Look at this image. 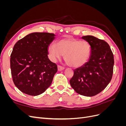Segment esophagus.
Segmentation results:
<instances>
[{
	"label": "esophagus",
	"mask_w": 126,
	"mask_h": 126,
	"mask_svg": "<svg viewBox=\"0 0 126 126\" xmlns=\"http://www.w3.org/2000/svg\"><path fill=\"white\" fill-rule=\"evenodd\" d=\"M64 69V67L62 66H60V65H58V70L59 71H62V70H63V69Z\"/></svg>",
	"instance_id": "esophagus-1"
}]
</instances>
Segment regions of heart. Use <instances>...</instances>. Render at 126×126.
Returning a JSON list of instances; mask_svg holds the SVG:
<instances>
[{
    "label": "heart",
    "mask_w": 126,
    "mask_h": 126,
    "mask_svg": "<svg viewBox=\"0 0 126 126\" xmlns=\"http://www.w3.org/2000/svg\"><path fill=\"white\" fill-rule=\"evenodd\" d=\"M50 59L55 62L64 55L68 65L74 68L83 66L88 61L91 52L90 44L86 40L71 38L61 39L55 44H50L48 48Z\"/></svg>",
    "instance_id": "b5f03b06"
}]
</instances>
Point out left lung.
Here are the masks:
<instances>
[{"mask_svg":"<svg viewBox=\"0 0 126 126\" xmlns=\"http://www.w3.org/2000/svg\"><path fill=\"white\" fill-rule=\"evenodd\" d=\"M82 38L91 46L90 57L88 62L74 70L70 83L77 93L92 97L104 90L111 81L113 55L109 45L105 40L93 36H83Z\"/></svg>","mask_w":126,"mask_h":126,"instance_id":"obj_1","label":"left lung"}]
</instances>
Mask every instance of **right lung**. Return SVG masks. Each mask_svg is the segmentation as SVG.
Masks as SVG:
<instances>
[{
  "instance_id": "obj_1",
  "label": "right lung",
  "mask_w": 126,
  "mask_h": 126,
  "mask_svg": "<svg viewBox=\"0 0 126 126\" xmlns=\"http://www.w3.org/2000/svg\"><path fill=\"white\" fill-rule=\"evenodd\" d=\"M55 36L33 32L15 45L10 55L11 76L15 85L23 93L37 96L50 86L58 70L48 57V46Z\"/></svg>"
}]
</instances>
